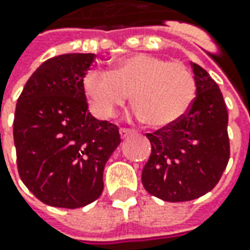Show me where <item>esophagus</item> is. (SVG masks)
<instances>
[{"instance_id":"obj_1","label":"esophagus","mask_w":250,"mask_h":250,"mask_svg":"<svg viewBox=\"0 0 250 250\" xmlns=\"http://www.w3.org/2000/svg\"><path fill=\"white\" fill-rule=\"evenodd\" d=\"M133 133V130L132 129H126V128H122V129H120V135L122 139H125V138H128L129 135H132Z\"/></svg>"}]
</instances>
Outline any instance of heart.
Listing matches in <instances>:
<instances>
[{"instance_id": "1", "label": "heart", "mask_w": 250, "mask_h": 250, "mask_svg": "<svg viewBox=\"0 0 250 250\" xmlns=\"http://www.w3.org/2000/svg\"><path fill=\"white\" fill-rule=\"evenodd\" d=\"M82 90L91 112L101 120L112 117L130 94L135 117L161 128L187 114L196 97V82L184 63L151 54H132L115 60L108 72L87 71Z\"/></svg>"}]
</instances>
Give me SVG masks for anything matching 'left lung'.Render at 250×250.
Masks as SVG:
<instances>
[{
	"label": "left lung",
	"mask_w": 250,
	"mask_h": 250,
	"mask_svg": "<svg viewBox=\"0 0 250 250\" xmlns=\"http://www.w3.org/2000/svg\"><path fill=\"white\" fill-rule=\"evenodd\" d=\"M196 97L177 122L146 133L151 154L142 171L150 195L166 202H188L216 187L229 160L228 112L211 76L190 62Z\"/></svg>",
	"instance_id": "8db88e82"
}]
</instances>
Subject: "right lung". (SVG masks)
<instances>
[{
  "label": "right lung",
  "mask_w": 250,
  "mask_h": 250,
  "mask_svg": "<svg viewBox=\"0 0 250 250\" xmlns=\"http://www.w3.org/2000/svg\"><path fill=\"white\" fill-rule=\"evenodd\" d=\"M96 54H63L43 62L21 93L14 142L21 179L45 205L78 208L99 199L118 126L87 110L82 79Z\"/></svg>",
  "instance_id": "1"
}]
</instances>
